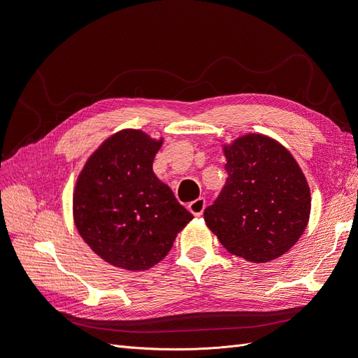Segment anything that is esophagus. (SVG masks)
<instances>
[{
    "label": "esophagus",
    "instance_id": "34e87169",
    "mask_svg": "<svg viewBox=\"0 0 358 358\" xmlns=\"http://www.w3.org/2000/svg\"><path fill=\"white\" fill-rule=\"evenodd\" d=\"M204 208H206V201H204V199H201V197L197 199V200L191 201V203L188 204V210H189L192 215H196V216H201Z\"/></svg>",
    "mask_w": 358,
    "mask_h": 358
}]
</instances>
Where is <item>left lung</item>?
<instances>
[{"instance_id":"8db88e82","label":"left lung","mask_w":358,"mask_h":358,"mask_svg":"<svg viewBox=\"0 0 358 358\" xmlns=\"http://www.w3.org/2000/svg\"><path fill=\"white\" fill-rule=\"evenodd\" d=\"M225 185L204 221L222 246L251 263L284 255L305 231L310 191L288 150L263 134L224 146Z\"/></svg>"}]
</instances>
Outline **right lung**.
Masks as SVG:
<instances>
[{"label":"right lung","instance_id":"obj_1","mask_svg":"<svg viewBox=\"0 0 358 358\" xmlns=\"http://www.w3.org/2000/svg\"><path fill=\"white\" fill-rule=\"evenodd\" d=\"M162 145L140 129H122L95 150L76 182L74 224L106 263L148 270L164 258L194 216L152 170Z\"/></svg>","mask_w":358,"mask_h":358}]
</instances>
